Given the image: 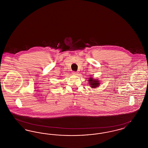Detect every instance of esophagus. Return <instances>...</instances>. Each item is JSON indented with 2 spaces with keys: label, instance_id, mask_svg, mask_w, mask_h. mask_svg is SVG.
<instances>
[{
  "label": "esophagus",
  "instance_id": "esophagus-1",
  "mask_svg": "<svg viewBox=\"0 0 148 148\" xmlns=\"http://www.w3.org/2000/svg\"><path fill=\"white\" fill-rule=\"evenodd\" d=\"M77 72H76V71H73V74H74V75H77Z\"/></svg>",
  "mask_w": 148,
  "mask_h": 148
}]
</instances>
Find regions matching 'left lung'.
<instances>
[{
    "label": "left lung",
    "mask_w": 148,
    "mask_h": 148,
    "mask_svg": "<svg viewBox=\"0 0 148 148\" xmlns=\"http://www.w3.org/2000/svg\"><path fill=\"white\" fill-rule=\"evenodd\" d=\"M89 84L90 85V87L92 88H98L99 85H100V82L98 79H94L93 77H89Z\"/></svg>",
    "instance_id": "1"
}]
</instances>
